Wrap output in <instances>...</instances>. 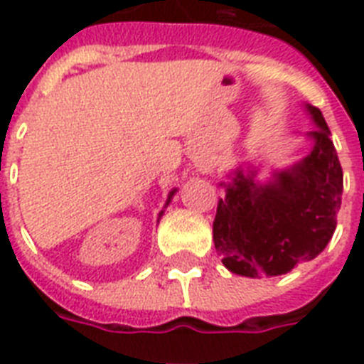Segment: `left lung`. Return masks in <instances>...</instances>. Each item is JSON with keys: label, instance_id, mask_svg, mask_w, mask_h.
<instances>
[{"label": "left lung", "instance_id": "obj_1", "mask_svg": "<svg viewBox=\"0 0 364 364\" xmlns=\"http://www.w3.org/2000/svg\"><path fill=\"white\" fill-rule=\"evenodd\" d=\"M317 130L310 154L266 183L257 170L228 173L219 198L213 242L223 264L245 277L282 276L327 247L342 204L344 173L323 113L306 104Z\"/></svg>", "mask_w": 364, "mask_h": 364}]
</instances>
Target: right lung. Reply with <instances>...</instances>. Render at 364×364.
Listing matches in <instances>:
<instances>
[{
    "label": "right lung",
    "mask_w": 364,
    "mask_h": 364,
    "mask_svg": "<svg viewBox=\"0 0 364 364\" xmlns=\"http://www.w3.org/2000/svg\"><path fill=\"white\" fill-rule=\"evenodd\" d=\"M176 193H177V188H173V191H171V193L168 194V200H166V205L170 204V200L173 198V194H176ZM162 213H164V211H160V215H162Z\"/></svg>",
    "instance_id": "1"
}]
</instances>
